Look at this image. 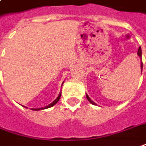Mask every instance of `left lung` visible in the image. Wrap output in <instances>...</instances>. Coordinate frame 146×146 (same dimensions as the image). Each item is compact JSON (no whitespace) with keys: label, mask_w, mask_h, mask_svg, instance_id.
Segmentation results:
<instances>
[{"label":"left lung","mask_w":146,"mask_h":146,"mask_svg":"<svg viewBox=\"0 0 146 146\" xmlns=\"http://www.w3.org/2000/svg\"><path fill=\"white\" fill-rule=\"evenodd\" d=\"M137 55H138V56H139L141 59V47L138 48V50H137ZM142 67H143V63H142V62H141V71H142ZM86 98H87V100H88L91 104H93V105H96V103L93 102V101H92V100L90 98V97H89V96H88L86 94Z\"/></svg>","instance_id":"1"}]
</instances>
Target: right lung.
Masks as SVG:
<instances>
[{"label": "right lung", "mask_w": 146, "mask_h": 146, "mask_svg": "<svg viewBox=\"0 0 146 146\" xmlns=\"http://www.w3.org/2000/svg\"><path fill=\"white\" fill-rule=\"evenodd\" d=\"M60 97H61V93H60L59 96H58V97H57V98H56V99H55V100H54V101L52 102V103H50V104L47 106H45V107H44V108L42 107V108H38V109H33V110H44V109H48V108H50V107H52V106H53L54 105H56V103L58 102V101L60 100Z\"/></svg>", "instance_id": "right-lung-1"}]
</instances>
